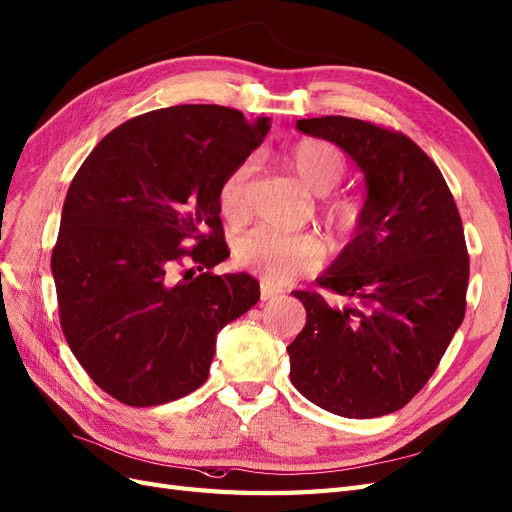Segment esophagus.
I'll return each mask as SVG.
<instances>
[{"label":"esophagus","instance_id":"esophagus-1","mask_svg":"<svg viewBox=\"0 0 512 512\" xmlns=\"http://www.w3.org/2000/svg\"><path fill=\"white\" fill-rule=\"evenodd\" d=\"M282 292H284L282 288H277V286H271V284L262 282V286H260V301H269V299L280 297Z\"/></svg>","mask_w":512,"mask_h":512}]
</instances>
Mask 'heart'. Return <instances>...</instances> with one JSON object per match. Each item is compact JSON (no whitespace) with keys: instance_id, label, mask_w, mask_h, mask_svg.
<instances>
[{"instance_id":"1","label":"heart","mask_w":512,"mask_h":512,"mask_svg":"<svg viewBox=\"0 0 512 512\" xmlns=\"http://www.w3.org/2000/svg\"><path fill=\"white\" fill-rule=\"evenodd\" d=\"M290 168L314 194H327L346 175V158L339 147L322 138H301L288 149ZM254 164L245 160L222 179L218 205L228 222L245 220L250 209V185ZM359 205L350 198H333L327 205L329 222L350 232L359 224ZM232 256L241 269L260 275L265 282L286 284L294 277L318 267L322 247L316 237L303 232H282L275 228H254L245 232L232 247Z\"/></svg>"}]
</instances>
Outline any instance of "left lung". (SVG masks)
Returning a JSON list of instances; mask_svg holds the SVG:
<instances>
[{"label": "left lung", "mask_w": 512, "mask_h": 512, "mask_svg": "<svg viewBox=\"0 0 512 512\" xmlns=\"http://www.w3.org/2000/svg\"><path fill=\"white\" fill-rule=\"evenodd\" d=\"M303 134L342 147L367 179L354 239L318 286L294 290L307 322L288 346L290 380L346 418L404 408L440 365L466 316L470 256L448 185L412 138L378 123L299 119Z\"/></svg>", "instance_id": "left-lung-1"}]
</instances>
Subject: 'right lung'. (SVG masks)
Returning <instances> with one entry per match:
<instances>
[{
	"label": "right lung",
	"instance_id": "right-lung-1",
	"mask_svg": "<svg viewBox=\"0 0 512 512\" xmlns=\"http://www.w3.org/2000/svg\"><path fill=\"white\" fill-rule=\"evenodd\" d=\"M269 128L228 106H168L108 132L74 175L51 256L59 322L76 361L121 404L196 391L215 335L258 303L254 277L211 269L230 256L220 183Z\"/></svg>",
	"mask_w": 512,
	"mask_h": 512
}]
</instances>
